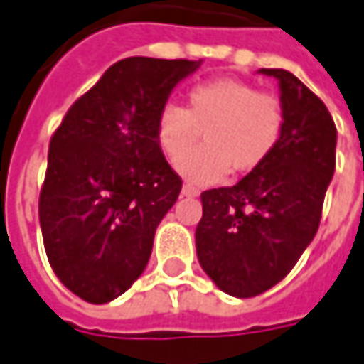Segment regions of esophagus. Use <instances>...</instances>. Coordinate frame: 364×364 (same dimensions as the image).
I'll return each instance as SVG.
<instances>
[{"label":"esophagus","instance_id":"obj_1","mask_svg":"<svg viewBox=\"0 0 364 364\" xmlns=\"http://www.w3.org/2000/svg\"><path fill=\"white\" fill-rule=\"evenodd\" d=\"M199 193H201V191H199L198 187H193V185H189V183L183 185V196H185V198H196Z\"/></svg>","mask_w":364,"mask_h":364}]
</instances>
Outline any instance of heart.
Listing matches in <instances>:
<instances>
[{
    "label": "heart",
    "instance_id": "1",
    "mask_svg": "<svg viewBox=\"0 0 364 364\" xmlns=\"http://www.w3.org/2000/svg\"><path fill=\"white\" fill-rule=\"evenodd\" d=\"M283 124L285 112L279 95L245 81L215 79L189 91L187 109L165 103L156 116V136L171 163L188 154L179 164L185 179L212 185L226 177L230 166L236 173L261 166L277 149ZM201 132L206 144L194 151Z\"/></svg>",
    "mask_w": 364,
    "mask_h": 364
}]
</instances>
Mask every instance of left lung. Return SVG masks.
I'll return each instance as SVG.
<instances>
[{
  "label": "left lung",
  "instance_id": "8db88e82",
  "mask_svg": "<svg viewBox=\"0 0 364 364\" xmlns=\"http://www.w3.org/2000/svg\"><path fill=\"white\" fill-rule=\"evenodd\" d=\"M283 134L271 156L232 187L201 193L196 230L201 269L234 297H255L287 275L314 240L336 168V126L324 102L285 69Z\"/></svg>",
  "mask_w": 364,
  "mask_h": 364
}]
</instances>
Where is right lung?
<instances>
[{"mask_svg": "<svg viewBox=\"0 0 364 364\" xmlns=\"http://www.w3.org/2000/svg\"><path fill=\"white\" fill-rule=\"evenodd\" d=\"M201 60L130 56L69 107L48 146L38 215L48 262L89 304H107L146 269L159 222L181 193L156 116Z\"/></svg>", "mask_w": 364, "mask_h": 364, "instance_id": "add662e5", "label": "right lung"}]
</instances>
